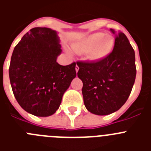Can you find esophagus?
Masks as SVG:
<instances>
[{
	"instance_id": "1",
	"label": "esophagus",
	"mask_w": 151,
	"mask_h": 151,
	"mask_svg": "<svg viewBox=\"0 0 151 151\" xmlns=\"http://www.w3.org/2000/svg\"><path fill=\"white\" fill-rule=\"evenodd\" d=\"M78 69H79V68H78V66L76 65V73H78Z\"/></svg>"
}]
</instances>
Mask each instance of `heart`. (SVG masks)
<instances>
[{
  "label": "heart",
  "mask_w": 151,
  "mask_h": 151,
  "mask_svg": "<svg viewBox=\"0 0 151 151\" xmlns=\"http://www.w3.org/2000/svg\"><path fill=\"white\" fill-rule=\"evenodd\" d=\"M114 39L111 35H104L102 32L92 34L73 45V49L78 54L88 53L91 60H98L106 57L111 52Z\"/></svg>",
  "instance_id": "obj_1"
}]
</instances>
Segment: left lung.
<instances>
[{
  "instance_id": "8db88e82",
  "label": "left lung",
  "mask_w": 151,
  "mask_h": 151,
  "mask_svg": "<svg viewBox=\"0 0 151 151\" xmlns=\"http://www.w3.org/2000/svg\"><path fill=\"white\" fill-rule=\"evenodd\" d=\"M115 35L113 51L97 61H78V77L88 110L104 116L119 110L131 94L136 76L134 49L120 31L110 29Z\"/></svg>"
}]
</instances>
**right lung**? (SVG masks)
I'll list each match as a JSON object with an SVG mask.
<instances>
[{
	"label": "right lung",
	"mask_w": 151,
	"mask_h": 151,
	"mask_svg": "<svg viewBox=\"0 0 151 151\" xmlns=\"http://www.w3.org/2000/svg\"><path fill=\"white\" fill-rule=\"evenodd\" d=\"M61 51L57 32L45 27L30 29L13 50L9 68L12 90L21 107L32 115H53L76 76V63L57 62Z\"/></svg>",
	"instance_id": "obj_1"
}]
</instances>
